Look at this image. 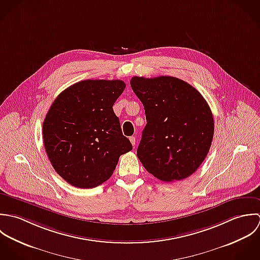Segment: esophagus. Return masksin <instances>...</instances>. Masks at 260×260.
I'll use <instances>...</instances> for the list:
<instances>
[{"label": "esophagus", "mask_w": 260, "mask_h": 260, "mask_svg": "<svg viewBox=\"0 0 260 260\" xmlns=\"http://www.w3.org/2000/svg\"><path fill=\"white\" fill-rule=\"evenodd\" d=\"M129 141H131V143H132L133 146L136 145V138H135V137H131V138H129Z\"/></svg>", "instance_id": "obj_1"}]
</instances>
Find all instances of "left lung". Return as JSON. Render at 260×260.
<instances>
[{"mask_svg":"<svg viewBox=\"0 0 260 260\" xmlns=\"http://www.w3.org/2000/svg\"><path fill=\"white\" fill-rule=\"evenodd\" d=\"M131 86L147 118L137 151L141 162L160 181L190 177L213 140L214 119L207 102L188 82L173 76H135Z\"/></svg>","mask_w":260,"mask_h":260,"instance_id":"8db88e82","label":"left lung"}]
</instances>
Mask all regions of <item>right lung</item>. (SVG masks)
<instances>
[{
	"label": "right lung",
	"instance_id": "add662e5",
	"mask_svg": "<svg viewBox=\"0 0 260 260\" xmlns=\"http://www.w3.org/2000/svg\"><path fill=\"white\" fill-rule=\"evenodd\" d=\"M121 80H83L63 90L43 122V141L54 170L70 185L90 189L107 181L119 156L133 150L112 106Z\"/></svg>",
	"mask_w": 260,
	"mask_h": 260
}]
</instances>
